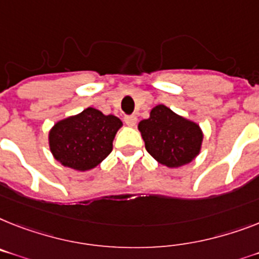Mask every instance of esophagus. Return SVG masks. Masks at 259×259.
Listing matches in <instances>:
<instances>
[{
  "label": "esophagus",
  "instance_id": "34e87169",
  "mask_svg": "<svg viewBox=\"0 0 259 259\" xmlns=\"http://www.w3.org/2000/svg\"><path fill=\"white\" fill-rule=\"evenodd\" d=\"M124 121L128 127H135L136 121H138V117L135 116V115H127V116L124 117Z\"/></svg>",
  "mask_w": 259,
  "mask_h": 259
}]
</instances>
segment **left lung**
<instances>
[{
	"label": "left lung",
	"instance_id": "1",
	"mask_svg": "<svg viewBox=\"0 0 259 259\" xmlns=\"http://www.w3.org/2000/svg\"><path fill=\"white\" fill-rule=\"evenodd\" d=\"M138 128L149 155L168 168L192 163L201 151V127L164 104L153 107L148 119L140 121Z\"/></svg>",
	"mask_w": 259,
	"mask_h": 259
}]
</instances>
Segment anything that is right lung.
<instances>
[{
    "label": "right lung",
    "instance_id": "obj_1",
    "mask_svg": "<svg viewBox=\"0 0 259 259\" xmlns=\"http://www.w3.org/2000/svg\"><path fill=\"white\" fill-rule=\"evenodd\" d=\"M121 127L123 121L115 115H104L89 107L51 127L49 148L58 163L84 172L95 168L110 155L115 135Z\"/></svg>",
    "mask_w": 259,
    "mask_h": 259
}]
</instances>
